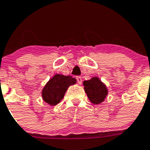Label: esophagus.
I'll list each match as a JSON object with an SVG mask.
<instances>
[{"label":"esophagus","mask_w":150,"mask_h":150,"mask_svg":"<svg viewBox=\"0 0 150 150\" xmlns=\"http://www.w3.org/2000/svg\"><path fill=\"white\" fill-rule=\"evenodd\" d=\"M76 80H77V82H78L79 84H81V83H82V79H81V76H77Z\"/></svg>","instance_id":"esophagus-1"}]
</instances>
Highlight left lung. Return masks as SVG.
Returning a JSON list of instances; mask_svg holds the SVG:
<instances>
[{
  "label": "left lung",
  "instance_id": "obj_1",
  "mask_svg": "<svg viewBox=\"0 0 150 150\" xmlns=\"http://www.w3.org/2000/svg\"><path fill=\"white\" fill-rule=\"evenodd\" d=\"M83 84L88 98L93 104L103 103L108 97V89L99 77L93 76L89 80L84 81Z\"/></svg>",
  "mask_w": 150,
  "mask_h": 150
}]
</instances>
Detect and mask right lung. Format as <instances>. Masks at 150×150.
<instances>
[{
  "mask_svg": "<svg viewBox=\"0 0 150 150\" xmlns=\"http://www.w3.org/2000/svg\"><path fill=\"white\" fill-rule=\"evenodd\" d=\"M76 83V79L71 76L56 74L49 79L42 89L43 101L50 106H55L60 103L68 88Z\"/></svg>",
  "mask_w": 150,
  "mask_h": 150,
  "instance_id": "right-lung-1",
  "label": "right lung"
}]
</instances>
